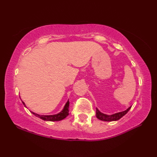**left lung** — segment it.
I'll use <instances>...</instances> for the list:
<instances>
[{"label": "left lung", "instance_id": "obj_1", "mask_svg": "<svg viewBox=\"0 0 157 157\" xmlns=\"http://www.w3.org/2000/svg\"><path fill=\"white\" fill-rule=\"evenodd\" d=\"M131 107H129L127 110L124 111H121V112H118L116 113L112 114V115H107V114L101 113L100 111L96 108V117L99 119V120L103 121H118L119 119L121 118L123 116L128 112L129 111Z\"/></svg>", "mask_w": 157, "mask_h": 157}]
</instances>
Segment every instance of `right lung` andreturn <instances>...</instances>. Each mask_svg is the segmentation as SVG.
<instances>
[{
  "label": "right lung",
  "instance_id": "1",
  "mask_svg": "<svg viewBox=\"0 0 157 157\" xmlns=\"http://www.w3.org/2000/svg\"><path fill=\"white\" fill-rule=\"evenodd\" d=\"M23 104L25 105V107H26L25 103L22 102ZM33 113L34 116L38 117V118L42 119L44 121H62L63 119H64L66 116H68L69 114V101L68 100L67 102L66 103V105L63 107V110L57 114H55V115H48V116H42V115H39V114L35 113L34 112Z\"/></svg>",
  "mask_w": 157,
  "mask_h": 157
}]
</instances>
